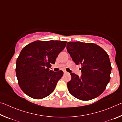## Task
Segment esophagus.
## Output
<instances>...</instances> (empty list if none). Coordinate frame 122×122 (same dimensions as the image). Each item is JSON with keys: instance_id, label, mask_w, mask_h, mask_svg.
Masks as SVG:
<instances>
[{"instance_id": "1", "label": "esophagus", "mask_w": 122, "mask_h": 122, "mask_svg": "<svg viewBox=\"0 0 122 122\" xmlns=\"http://www.w3.org/2000/svg\"><path fill=\"white\" fill-rule=\"evenodd\" d=\"M63 73H64V74H68V73L67 71H63Z\"/></svg>"}]
</instances>
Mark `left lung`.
<instances>
[{
  "label": "left lung",
  "mask_w": 122,
  "mask_h": 122,
  "mask_svg": "<svg viewBox=\"0 0 122 122\" xmlns=\"http://www.w3.org/2000/svg\"><path fill=\"white\" fill-rule=\"evenodd\" d=\"M67 50L76 65H81L82 75L71 73L67 83L69 92L82 101L97 97L104 92L110 81L111 71L109 55L104 49L92 43L68 42Z\"/></svg>",
  "instance_id": "1"
}]
</instances>
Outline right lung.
<instances>
[{
  "label": "right lung",
  "instance_id": "obj_1",
  "mask_svg": "<svg viewBox=\"0 0 122 122\" xmlns=\"http://www.w3.org/2000/svg\"><path fill=\"white\" fill-rule=\"evenodd\" d=\"M66 44V41L38 40L24 47L16 60L15 72L25 94L39 100L52 93L63 72L49 68Z\"/></svg>",
  "mask_w": 122,
  "mask_h": 122
}]
</instances>
